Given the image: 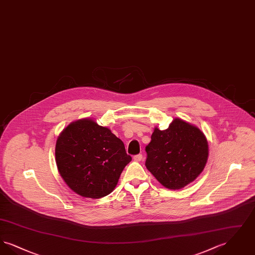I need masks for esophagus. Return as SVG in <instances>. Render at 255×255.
Instances as JSON below:
<instances>
[{
	"instance_id": "1",
	"label": "esophagus",
	"mask_w": 255,
	"mask_h": 255,
	"mask_svg": "<svg viewBox=\"0 0 255 255\" xmlns=\"http://www.w3.org/2000/svg\"><path fill=\"white\" fill-rule=\"evenodd\" d=\"M133 159L134 161H137V162H138V161H140V160L142 159V155H141V154L135 155V156H133Z\"/></svg>"
}]
</instances>
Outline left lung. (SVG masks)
<instances>
[{
	"label": "left lung",
	"instance_id": "obj_1",
	"mask_svg": "<svg viewBox=\"0 0 255 255\" xmlns=\"http://www.w3.org/2000/svg\"><path fill=\"white\" fill-rule=\"evenodd\" d=\"M145 150L146 168L160 184L173 190L194 182L208 158L205 133L179 118L166 130L155 127Z\"/></svg>",
	"mask_w": 255,
	"mask_h": 255
}]
</instances>
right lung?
Listing matches in <instances>:
<instances>
[{"label": "right lung", "instance_id": "right-lung-1", "mask_svg": "<svg viewBox=\"0 0 255 255\" xmlns=\"http://www.w3.org/2000/svg\"><path fill=\"white\" fill-rule=\"evenodd\" d=\"M131 160L122 140L93 119L70 123L56 140L55 161L61 178L85 198L100 199L113 192Z\"/></svg>", "mask_w": 255, "mask_h": 255}]
</instances>
